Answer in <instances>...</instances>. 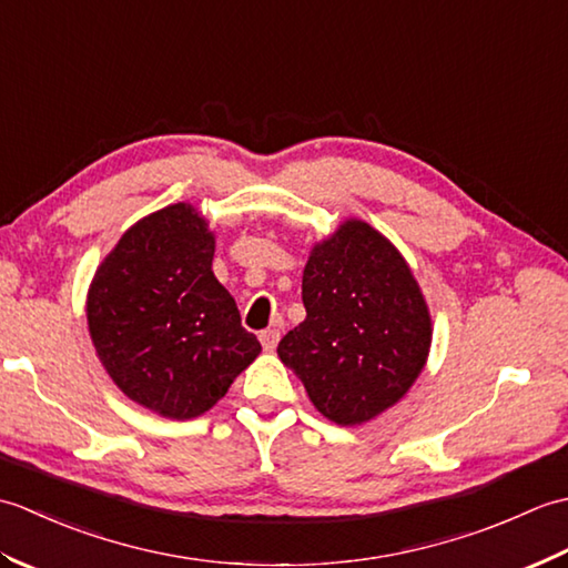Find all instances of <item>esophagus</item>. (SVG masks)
Here are the masks:
<instances>
[{
	"mask_svg": "<svg viewBox=\"0 0 568 568\" xmlns=\"http://www.w3.org/2000/svg\"><path fill=\"white\" fill-rule=\"evenodd\" d=\"M258 339H261L265 352H273V348L277 346V339H281V332H277V329H263L258 334Z\"/></svg>",
	"mask_w": 568,
	"mask_h": 568,
	"instance_id": "obj_1",
	"label": "esophagus"
}]
</instances>
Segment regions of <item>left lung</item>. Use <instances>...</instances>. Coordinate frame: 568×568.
<instances>
[{
	"mask_svg": "<svg viewBox=\"0 0 568 568\" xmlns=\"http://www.w3.org/2000/svg\"><path fill=\"white\" fill-rule=\"evenodd\" d=\"M307 317L277 344L310 400L336 425L395 405L432 342L427 303L407 263L366 222H346L312 248L303 275Z\"/></svg>",
	"mask_w": 568,
	"mask_h": 568,
	"instance_id": "1",
	"label": "left lung"
}]
</instances>
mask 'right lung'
I'll return each mask as SVG.
<instances>
[{"label":"right lung","instance_id":"right-lung-1","mask_svg":"<svg viewBox=\"0 0 568 568\" xmlns=\"http://www.w3.org/2000/svg\"><path fill=\"white\" fill-rule=\"evenodd\" d=\"M214 236L190 204L134 224L94 275L88 324L102 366L131 400L190 419L226 395L258 356L212 273Z\"/></svg>","mask_w":568,"mask_h":568}]
</instances>
